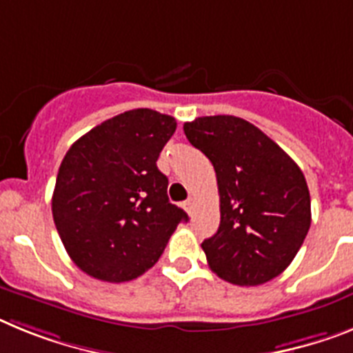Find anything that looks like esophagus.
I'll use <instances>...</instances> for the list:
<instances>
[{
	"mask_svg": "<svg viewBox=\"0 0 353 353\" xmlns=\"http://www.w3.org/2000/svg\"><path fill=\"white\" fill-rule=\"evenodd\" d=\"M194 205H196V201H194V198H188V200L183 201V209L188 210L189 216H192V212H194Z\"/></svg>",
	"mask_w": 353,
	"mask_h": 353,
	"instance_id": "esophagus-1",
	"label": "esophagus"
}]
</instances>
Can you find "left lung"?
<instances>
[{"label": "left lung", "mask_w": 353, "mask_h": 353, "mask_svg": "<svg viewBox=\"0 0 353 353\" xmlns=\"http://www.w3.org/2000/svg\"><path fill=\"white\" fill-rule=\"evenodd\" d=\"M183 132L212 162L218 179L221 221L201 243L210 270L237 285L279 276L311 227V196L302 170L241 117H196Z\"/></svg>", "instance_id": "obj_1"}]
</instances>
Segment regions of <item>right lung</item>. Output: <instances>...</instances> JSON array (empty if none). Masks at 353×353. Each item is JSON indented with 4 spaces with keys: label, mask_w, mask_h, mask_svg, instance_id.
Returning a JSON list of instances; mask_svg holds the SVG:
<instances>
[{
    "label": "right lung",
    "mask_w": 353,
    "mask_h": 353,
    "mask_svg": "<svg viewBox=\"0 0 353 353\" xmlns=\"http://www.w3.org/2000/svg\"><path fill=\"white\" fill-rule=\"evenodd\" d=\"M174 117L134 108L82 135L65 153L51 198L65 252L83 273L126 282L159 261L188 214L170 203L157 159Z\"/></svg>",
    "instance_id": "add662e5"
}]
</instances>
